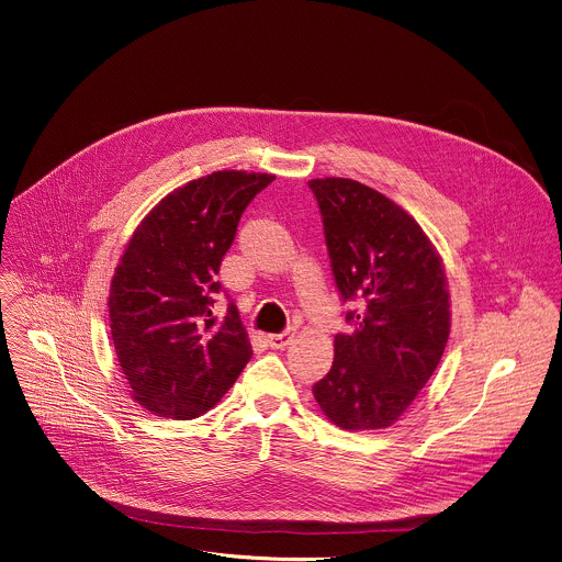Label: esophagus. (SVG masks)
<instances>
[{"label":"esophagus","instance_id":"34e87169","mask_svg":"<svg viewBox=\"0 0 562 562\" xmlns=\"http://www.w3.org/2000/svg\"><path fill=\"white\" fill-rule=\"evenodd\" d=\"M293 338H295V329H286L284 334L267 336V342H269L271 349H284V347H289L293 342Z\"/></svg>","mask_w":562,"mask_h":562}]
</instances>
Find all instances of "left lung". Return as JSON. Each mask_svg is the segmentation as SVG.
Returning a JSON list of instances; mask_svg holds the SVG:
<instances>
[{
    "label": "left lung",
    "instance_id": "1",
    "mask_svg": "<svg viewBox=\"0 0 562 562\" xmlns=\"http://www.w3.org/2000/svg\"><path fill=\"white\" fill-rule=\"evenodd\" d=\"M325 222L336 284L358 297L351 336H336L331 371L313 397L336 427L386 429L429 382L451 331L442 258L403 206L349 178L308 182Z\"/></svg>",
    "mask_w": 562,
    "mask_h": 562
}]
</instances>
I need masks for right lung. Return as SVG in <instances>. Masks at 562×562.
<instances>
[{"label":"right lung","instance_id":"add662e5","mask_svg":"<svg viewBox=\"0 0 562 562\" xmlns=\"http://www.w3.org/2000/svg\"><path fill=\"white\" fill-rule=\"evenodd\" d=\"M276 176L215 171L159 200L133 231L113 271L111 338L139 407L193 420L213 409L251 358L247 329L228 304L220 327V265L247 204Z\"/></svg>","mask_w":562,"mask_h":562}]
</instances>
